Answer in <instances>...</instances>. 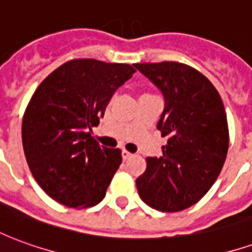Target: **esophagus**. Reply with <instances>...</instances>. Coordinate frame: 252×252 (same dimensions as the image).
<instances>
[{
	"label": "esophagus",
	"mask_w": 252,
	"mask_h": 252,
	"mask_svg": "<svg viewBox=\"0 0 252 252\" xmlns=\"http://www.w3.org/2000/svg\"><path fill=\"white\" fill-rule=\"evenodd\" d=\"M121 157H123V159H124V160H126V159L132 158V154L128 153L126 150H123V151H121Z\"/></svg>",
	"instance_id": "34e87169"
}]
</instances>
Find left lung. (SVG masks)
I'll return each instance as SVG.
<instances>
[{
	"mask_svg": "<svg viewBox=\"0 0 252 252\" xmlns=\"http://www.w3.org/2000/svg\"><path fill=\"white\" fill-rule=\"evenodd\" d=\"M135 67L163 94L157 128L167 136L162 157L147 158L137 191L157 211H182L206 194L227 158L229 136L221 97L208 78L182 63Z\"/></svg>",
	"mask_w": 252,
	"mask_h": 252,
	"instance_id": "8db88e82",
	"label": "left lung"
}]
</instances>
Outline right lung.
<instances>
[{
  "label": "right lung",
  "instance_id": "add662e5",
  "mask_svg": "<svg viewBox=\"0 0 252 252\" xmlns=\"http://www.w3.org/2000/svg\"><path fill=\"white\" fill-rule=\"evenodd\" d=\"M135 71V64L75 59L36 89L23 119V147L33 178L51 198L68 208L102 201L121 151L101 147L90 133Z\"/></svg>",
  "mask_w": 252,
  "mask_h": 252
}]
</instances>
